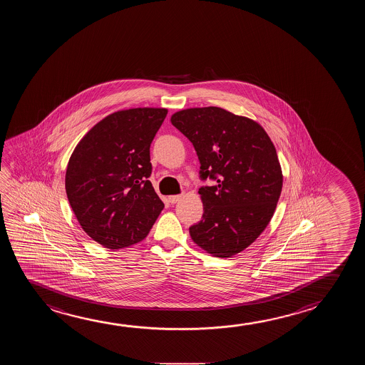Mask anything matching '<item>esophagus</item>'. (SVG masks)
Segmentation results:
<instances>
[{
    "instance_id": "1",
    "label": "esophagus",
    "mask_w": 365,
    "mask_h": 365,
    "mask_svg": "<svg viewBox=\"0 0 365 365\" xmlns=\"http://www.w3.org/2000/svg\"><path fill=\"white\" fill-rule=\"evenodd\" d=\"M180 198H182V195H175V196H169V202L172 203V205H175L177 202L180 201Z\"/></svg>"
}]
</instances>
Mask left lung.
Returning a JSON list of instances; mask_svg holds the SVG:
<instances>
[{"mask_svg":"<svg viewBox=\"0 0 365 365\" xmlns=\"http://www.w3.org/2000/svg\"><path fill=\"white\" fill-rule=\"evenodd\" d=\"M170 122L190 139L201 163L203 202L200 222L190 226L193 242L216 257L247 249L274 216L282 190L275 145L259 123L217 106L175 113Z\"/></svg>","mask_w":365,"mask_h":365,"instance_id":"1","label":"left lung"}]
</instances>
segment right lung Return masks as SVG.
<instances>
[{"mask_svg":"<svg viewBox=\"0 0 365 365\" xmlns=\"http://www.w3.org/2000/svg\"><path fill=\"white\" fill-rule=\"evenodd\" d=\"M168 110L134 108L96 123L75 147L65 190L80 226L106 249L148 236L164 208L148 180L150 144Z\"/></svg>","mask_w":365,"mask_h":365,"instance_id":"obj_1","label":"right lung"}]
</instances>
